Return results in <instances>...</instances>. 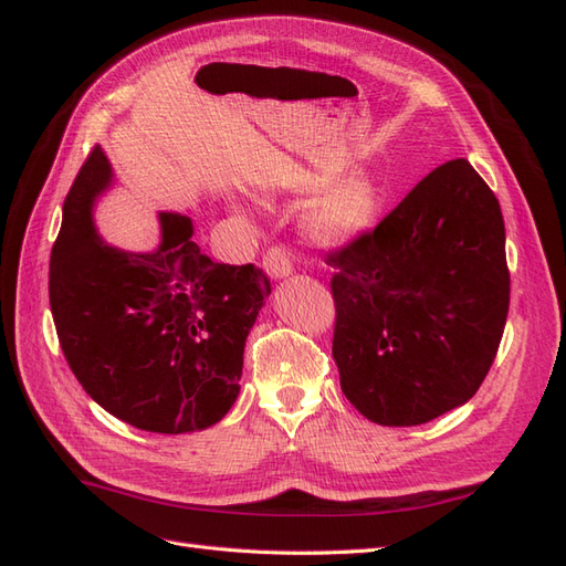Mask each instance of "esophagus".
I'll list each match as a JSON object with an SVG mask.
<instances>
[{
  "label": "esophagus",
  "instance_id": "1",
  "mask_svg": "<svg viewBox=\"0 0 566 566\" xmlns=\"http://www.w3.org/2000/svg\"><path fill=\"white\" fill-rule=\"evenodd\" d=\"M264 269L273 281H281V279H287L295 266H293V260H290V252H285L283 248H271L264 254Z\"/></svg>",
  "mask_w": 566,
  "mask_h": 566
}]
</instances>
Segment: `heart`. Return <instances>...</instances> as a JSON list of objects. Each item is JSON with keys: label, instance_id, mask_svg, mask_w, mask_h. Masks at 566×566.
Returning <instances> with one entry per match:
<instances>
[{"label": "heart", "instance_id": "obj_1", "mask_svg": "<svg viewBox=\"0 0 566 566\" xmlns=\"http://www.w3.org/2000/svg\"><path fill=\"white\" fill-rule=\"evenodd\" d=\"M300 198L314 196L304 212V233L321 248H345L364 238L380 217L382 188L378 179L356 172L328 184V175L300 169L285 179Z\"/></svg>", "mask_w": 566, "mask_h": 566}]
</instances>
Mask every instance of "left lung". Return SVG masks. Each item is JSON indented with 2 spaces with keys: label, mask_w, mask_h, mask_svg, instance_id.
<instances>
[{
  "label": "left lung",
  "mask_w": 566,
  "mask_h": 566,
  "mask_svg": "<svg viewBox=\"0 0 566 566\" xmlns=\"http://www.w3.org/2000/svg\"><path fill=\"white\" fill-rule=\"evenodd\" d=\"M328 264L333 358L358 413L413 427L474 397L501 345L510 273L499 198L465 158L437 167Z\"/></svg>",
  "instance_id": "obj_1"
}]
</instances>
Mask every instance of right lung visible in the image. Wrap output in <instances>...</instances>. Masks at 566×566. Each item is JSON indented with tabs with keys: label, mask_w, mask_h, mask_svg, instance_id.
I'll return each instance as SVG.
<instances>
[{
	"label": "right lung",
	"mask_w": 566,
	"mask_h": 566,
	"mask_svg": "<svg viewBox=\"0 0 566 566\" xmlns=\"http://www.w3.org/2000/svg\"><path fill=\"white\" fill-rule=\"evenodd\" d=\"M113 184L98 146L63 202L51 250L49 302L65 361L90 397L139 430L212 427L241 391L245 339L271 293L254 264H217L188 214L160 212V245L129 252L94 227Z\"/></svg>",
	"instance_id": "1"
}]
</instances>
